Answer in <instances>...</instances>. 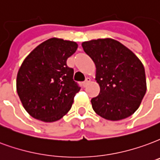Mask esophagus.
Segmentation results:
<instances>
[{
  "instance_id": "1",
  "label": "esophagus",
  "mask_w": 160,
  "mask_h": 160,
  "mask_svg": "<svg viewBox=\"0 0 160 160\" xmlns=\"http://www.w3.org/2000/svg\"><path fill=\"white\" fill-rule=\"evenodd\" d=\"M90 81H91V79H90V78H88V77H87V78H86V80H85V81H84V82H83V84H82V85H83L84 87H86V86H87L88 84H89Z\"/></svg>"
}]
</instances>
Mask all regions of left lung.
I'll list each match as a JSON object with an SVG mask.
<instances>
[{
	"mask_svg": "<svg viewBox=\"0 0 160 160\" xmlns=\"http://www.w3.org/2000/svg\"><path fill=\"white\" fill-rule=\"evenodd\" d=\"M85 52L97 68L99 95L92 99V108L108 120L131 116L139 108L147 91L145 69L139 58L113 39L82 43Z\"/></svg>",
	"mask_w": 160,
	"mask_h": 160,
	"instance_id": "obj_1",
	"label": "left lung"
}]
</instances>
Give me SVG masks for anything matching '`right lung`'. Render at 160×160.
I'll return each mask as SVG.
<instances>
[{
    "label": "right lung",
    "instance_id": "right-lung-1",
    "mask_svg": "<svg viewBox=\"0 0 160 160\" xmlns=\"http://www.w3.org/2000/svg\"><path fill=\"white\" fill-rule=\"evenodd\" d=\"M74 41L51 38L29 53L17 75V92L23 108L33 118L53 122L72 107L80 87L73 79L67 59L77 50Z\"/></svg>",
    "mask_w": 160,
    "mask_h": 160
}]
</instances>
